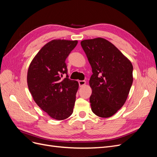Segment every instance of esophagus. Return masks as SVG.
I'll use <instances>...</instances> for the list:
<instances>
[{
	"mask_svg": "<svg viewBox=\"0 0 157 157\" xmlns=\"http://www.w3.org/2000/svg\"><path fill=\"white\" fill-rule=\"evenodd\" d=\"M78 84L80 87L83 86L84 85L86 84V81L85 80H78Z\"/></svg>",
	"mask_w": 157,
	"mask_h": 157,
	"instance_id": "obj_1",
	"label": "esophagus"
}]
</instances>
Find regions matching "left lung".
<instances>
[{"mask_svg":"<svg viewBox=\"0 0 157 157\" xmlns=\"http://www.w3.org/2000/svg\"><path fill=\"white\" fill-rule=\"evenodd\" d=\"M92 69L90 102L98 117L113 116L124 105L133 82L132 63L110 42L102 39L80 42Z\"/></svg>","mask_w":157,"mask_h":157,"instance_id":"obj_1","label":"left lung"}]
</instances>
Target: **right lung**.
<instances>
[{
	"instance_id": "add662e5",
	"label": "right lung",
	"mask_w": 157,
	"mask_h": 157,
	"mask_svg": "<svg viewBox=\"0 0 157 157\" xmlns=\"http://www.w3.org/2000/svg\"><path fill=\"white\" fill-rule=\"evenodd\" d=\"M77 43V40L49 42L38 52L28 69L27 84L33 99L56 120L67 118L73 112L78 83L69 78L65 60Z\"/></svg>"
}]
</instances>
